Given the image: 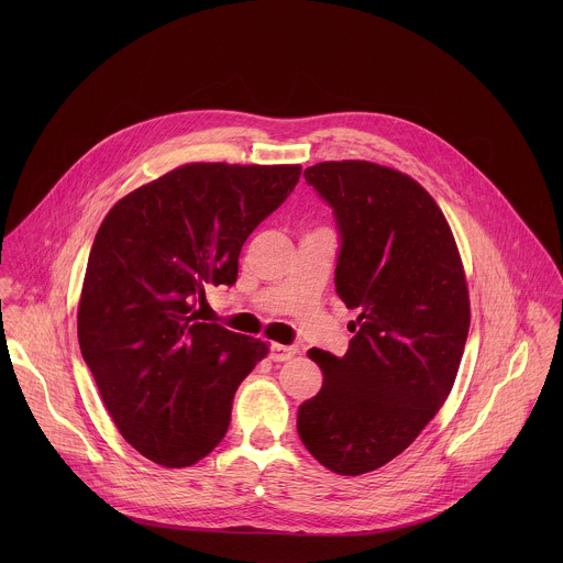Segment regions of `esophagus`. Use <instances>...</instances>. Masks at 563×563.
Instances as JSON below:
<instances>
[{
	"instance_id": "esophagus-1",
	"label": "esophagus",
	"mask_w": 563,
	"mask_h": 563,
	"mask_svg": "<svg viewBox=\"0 0 563 563\" xmlns=\"http://www.w3.org/2000/svg\"><path fill=\"white\" fill-rule=\"evenodd\" d=\"M297 355L295 346H284V344H271V360L273 362H286Z\"/></svg>"
}]
</instances>
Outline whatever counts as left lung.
<instances>
[{
    "label": "left lung",
    "mask_w": 563,
    "mask_h": 563,
    "mask_svg": "<svg viewBox=\"0 0 563 563\" xmlns=\"http://www.w3.org/2000/svg\"><path fill=\"white\" fill-rule=\"evenodd\" d=\"M340 234L335 292L357 321L342 357L312 349L321 393L297 431L324 468L355 477L402 453L446 401L471 327L464 266L431 195L395 168L321 162L303 173Z\"/></svg>",
    "instance_id": "left-lung-1"
}]
</instances>
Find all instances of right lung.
I'll return each instance as SVG.
<instances>
[{
  "mask_svg": "<svg viewBox=\"0 0 563 563\" xmlns=\"http://www.w3.org/2000/svg\"><path fill=\"white\" fill-rule=\"evenodd\" d=\"M299 164H184L123 197L86 264L78 340L101 401L147 460L184 468L228 433L266 342L201 322L206 286H234L251 232L295 190Z\"/></svg>",
  "mask_w": 563,
  "mask_h": 563,
  "instance_id": "obj_1",
  "label": "right lung"
}]
</instances>
